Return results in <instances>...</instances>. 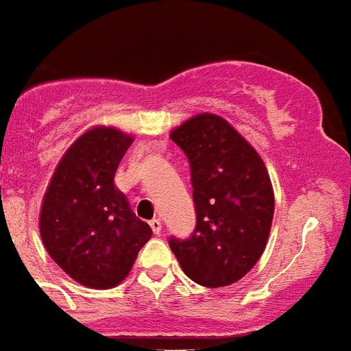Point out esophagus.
<instances>
[{
	"instance_id": "34e87169",
	"label": "esophagus",
	"mask_w": 351,
	"mask_h": 351,
	"mask_svg": "<svg viewBox=\"0 0 351 351\" xmlns=\"http://www.w3.org/2000/svg\"><path fill=\"white\" fill-rule=\"evenodd\" d=\"M149 224H150V228H152V231H154L156 234H159V233H161V230H163V224H161V221H159V219H152Z\"/></svg>"
}]
</instances>
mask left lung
<instances>
[{"label":"left lung","instance_id":"left-lung-1","mask_svg":"<svg viewBox=\"0 0 351 351\" xmlns=\"http://www.w3.org/2000/svg\"><path fill=\"white\" fill-rule=\"evenodd\" d=\"M192 169L197 226L170 249L190 280L228 287L254 267L267 245L274 190L263 159L239 130L213 112L188 118L170 132Z\"/></svg>","mask_w":351,"mask_h":351}]
</instances>
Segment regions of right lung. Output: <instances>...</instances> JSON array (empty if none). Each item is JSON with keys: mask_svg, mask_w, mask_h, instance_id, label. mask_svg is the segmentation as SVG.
<instances>
[{"mask_svg": "<svg viewBox=\"0 0 351 351\" xmlns=\"http://www.w3.org/2000/svg\"><path fill=\"white\" fill-rule=\"evenodd\" d=\"M134 141L117 127L95 125L69 145L51 173L39 211L43 244L69 278L112 289L129 276L152 237L114 186L121 158Z\"/></svg>", "mask_w": 351, "mask_h": 351, "instance_id": "1", "label": "right lung"}]
</instances>
